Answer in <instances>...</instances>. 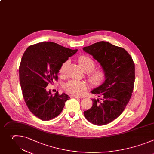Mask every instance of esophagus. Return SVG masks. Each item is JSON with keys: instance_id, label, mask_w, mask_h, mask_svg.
<instances>
[{"instance_id": "obj_1", "label": "esophagus", "mask_w": 154, "mask_h": 154, "mask_svg": "<svg viewBox=\"0 0 154 154\" xmlns=\"http://www.w3.org/2000/svg\"><path fill=\"white\" fill-rule=\"evenodd\" d=\"M71 98H83L84 97L82 96H77V95H71Z\"/></svg>"}]
</instances>
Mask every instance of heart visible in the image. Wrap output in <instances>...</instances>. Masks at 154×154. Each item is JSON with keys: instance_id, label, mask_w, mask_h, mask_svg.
Here are the masks:
<instances>
[{"instance_id": "1", "label": "heart", "mask_w": 154, "mask_h": 154, "mask_svg": "<svg viewBox=\"0 0 154 154\" xmlns=\"http://www.w3.org/2000/svg\"><path fill=\"white\" fill-rule=\"evenodd\" d=\"M78 63L81 68L87 73V77L90 83L94 85L100 84L105 78V73L101 69H94L95 67V61L87 55H81L78 58ZM66 61L61 65L59 69V73L63 74L67 65ZM64 88L70 94L79 95L82 91L87 88V84L84 81L78 80H70L66 82Z\"/></svg>"}]
</instances>
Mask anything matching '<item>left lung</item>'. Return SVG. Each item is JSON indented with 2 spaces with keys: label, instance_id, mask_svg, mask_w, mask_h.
Instances as JSON below:
<instances>
[{
  "label": "left lung",
  "instance_id": "obj_1",
  "mask_svg": "<svg viewBox=\"0 0 154 154\" xmlns=\"http://www.w3.org/2000/svg\"><path fill=\"white\" fill-rule=\"evenodd\" d=\"M100 64L105 81L91 92L101 97L92 99V107L84 112L91 123L105 125L118 118L128 104L135 82V64L128 52L119 47L100 41L83 48Z\"/></svg>",
  "mask_w": 154,
  "mask_h": 154
}]
</instances>
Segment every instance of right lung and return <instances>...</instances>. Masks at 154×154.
Returning a JSON list of instances; mask_svg holds the SVG:
<instances>
[{
    "mask_svg": "<svg viewBox=\"0 0 154 154\" xmlns=\"http://www.w3.org/2000/svg\"><path fill=\"white\" fill-rule=\"evenodd\" d=\"M78 50H72L52 42L29 46L19 66V81L22 95L29 111L42 121L50 120L62 112L70 98L58 91L51 95L46 87L57 80L60 67Z\"/></svg>",
    "mask_w": 154,
    "mask_h": 154,
    "instance_id": "right-lung-1",
    "label": "right lung"
}]
</instances>
